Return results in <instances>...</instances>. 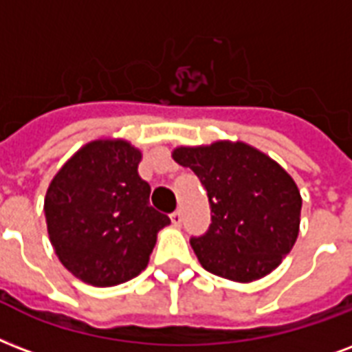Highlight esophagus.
Segmentation results:
<instances>
[{
    "instance_id": "obj_1",
    "label": "esophagus",
    "mask_w": 352,
    "mask_h": 352,
    "mask_svg": "<svg viewBox=\"0 0 352 352\" xmlns=\"http://www.w3.org/2000/svg\"><path fill=\"white\" fill-rule=\"evenodd\" d=\"M170 218H171V223L175 225V227H181V223H182V212L181 210L171 212Z\"/></svg>"
}]
</instances>
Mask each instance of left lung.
I'll list each match as a JSON object with an SVG mask.
<instances>
[{
	"label": "left lung",
	"mask_w": 352,
	"mask_h": 352,
	"mask_svg": "<svg viewBox=\"0 0 352 352\" xmlns=\"http://www.w3.org/2000/svg\"><path fill=\"white\" fill-rule=\"evenodd\" d=\"M173 158L197 175L210 203V227L190 238L201 265L238 283L272 273L299 234L302 201L294 179L241 142L179 147Z\"/></svg>",
	"instance_id": "8db88e82"
}]
</instances>
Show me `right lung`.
<instances>
[{
    "label": "right lung",
    "mask_w": 352,
    "mask_h": 352,
    "mask_svg": "<svg viewBox=\"0 0 352 352\" xmlns=\"http://www.w3.org/2000/svg\"><path fill=\"white\" fill-rule=\"evenodd\" d=\"M140 158L127 142H92L47 188L50 240L64 267L82 283L116 286L140 275L157 232L170 225L149 203L151 186L138 175Z\"/></svg>",
    "instance_id": "right-lung-1"
}]
</instances>
